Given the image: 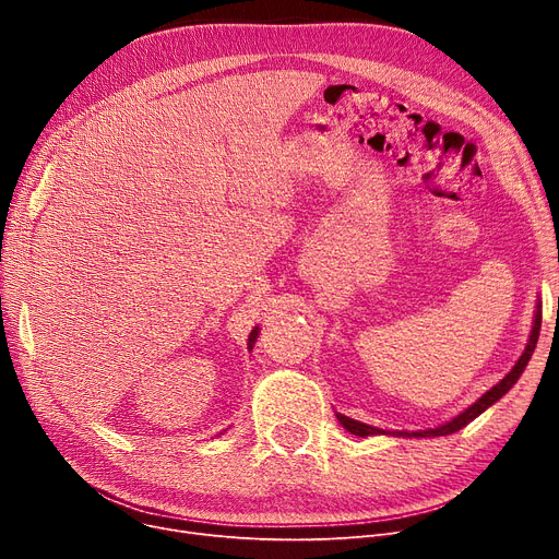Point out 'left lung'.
<instances>
[{"label": "left lung", "mask_w": 559, "mask_h": 559, "mask_svg": "<svg viewBox=\"0 0 559 559\" xmlns=\"http://www.w3.org/2000/svg\"><path fill=\"white\" fill-rule=\"evenodd\" d=\"M539 329H542V306L537 304V310H535V321H533V331H531V340H527V344H525V350H523V356L516 360V365L512 367V371L501 380V383H496L489 392H485L474 405H468L464 413H460L455 419H451V421H447V424H442V426H437V428H428V430H417V432H405V430H399V432H394L396 437H442V435H451V432H457L460 428H464L468 421H474L478 415H483L485 409L489 407V405H493L498 399L501 396H506L510 390H512V385L516 383L519 380V376L523 373V369H525V365H527V360H531V356H533V350H535V346H537V340H539ZM335 417H337V421L350 432V435H358V437H369V435H385V430L383 428H376V426H369V424H362V421H356V419H350V417H344V415H340V413H335Z\"/></svg>", "instance_id": "left-lung-1"}]
</instances>
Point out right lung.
Listing matches in <instances>:
<instances>
[{"label": "right lung", "mask_w": 559, "mask_h": 559, "mask_svg": "<svg viewBox=\"0 0 559 559\" xmlns=\"http://www.w3.org/2000/svg\"><path fill=\"white\" fill-rule=\"evenodd\" d=\"M255 337H258V329H255V331H251V335H249V348H253V342H255Z\"/></svg>", "instance_id": "obj_1"}]
</instances>
